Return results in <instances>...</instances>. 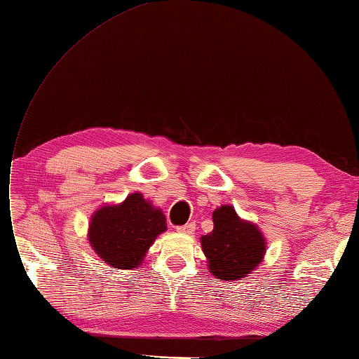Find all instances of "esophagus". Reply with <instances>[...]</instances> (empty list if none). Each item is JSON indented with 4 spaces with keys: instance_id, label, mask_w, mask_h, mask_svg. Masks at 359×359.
Segmentation results:
<instances>
[{
    "instance_id": "1",
    "label": "esophagus",
    "mask_w": 359,
    "mask_h": 359,
    "mask_svg": "<svg viewBox=\"0 0 359 359\" xmlns=\"http://www.w3.org/2000/svg\"><path fill=\"white\" fill-rule=\"evenodd\" d=\"M194 229H195V224H194V222H189V224H187V225L176 226L177 233H183V234H192Z\"/></svg>"
}]
</instances>
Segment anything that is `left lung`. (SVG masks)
Instances as JSON below:
<instances>
[{
	"mask_svg": "<svg viewBox=\"0 0 359 359\" xmlns=\"http://www.w3.org/2000/svg\"><path fill=\"white\" fill-rule=\"evenodd\" d=\"M209 270L216 279H241L262 261L265 240L257 225L245 222L231 205L213 212V231L201 237Z\"/></svg>",
	"mask_w": 359,
	"mask_h": 359,
	"instance_id": "obj_1",
	"label": "left lung"
}]
</instances>
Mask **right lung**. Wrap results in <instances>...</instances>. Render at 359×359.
Masks as SVG:
<instances>
[{
  "instance_id": "obj_1",
  "label": "right lung",
  "mask_w": 359,
  "mask_h": 359,
  "mask_svg": "<svg viewBox=\"0 0 359 359\" xmlns=\"http://www.w3.org/2000/svg\"><path fill=\"white\" fill-rule=\"evenodd\" d=\"M165 229L163 212L135 192L119 205H104L95 212L89 225V243L111 267L131 270L142 264L156 236Z\"/></svg>"
}]
</instances>
